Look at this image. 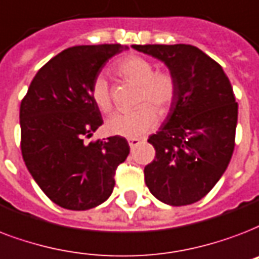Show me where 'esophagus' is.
<instances>
[{
    "mask_svg": "<svg viewBox=\"0 0 259 259\" xmlns=\"http://www.w3.org/2000/svg\"><path fill=\"white\" fill-rule=\"evenodd\" d=\"M140 143H141V140H140V138H130V140H129V147L133 149V148L137 147Z\"/></svg>",
    "mask_w": 259,
    "mask_h": 259,
    "instance_id": "obj_1",
    "label": "esophagus"
}]
</instances>
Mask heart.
I'll use <instances>...</instances> for the list:
<instances>
[{"instance_id": "obj_1", "label": "heart", "mask_w": 259, "mask_h": 259, "mask_svg": "<svg viewBox=\"0 0 259 259\" xmlns=\"http://www.w3.org/2000/svg\"><path fill=\"white\" fill-rule=\"evenodd\" d=\"M116 73L140 85L136 103L132 111L116 112L106 122V130L112 136L125 138L141 137L156 125L157 114L165 115L177 96V80L168 70L155 72V65L140 55H129L118 61ZM91 95L99 110L108 112L112 107L111 94L107 80L96 77L91 87Z\"/></svg>"}]
</instances>
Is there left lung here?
<instances>
[{"mask_svg": "<svg viewBox=\"0 0 259 259\" xmlns=\"http://www.w3.org/2000/svg\"><path fill=\"white\" fill-rule=\"evenodd\" d=\"M160 59L177 80L163 125L148 138L156 151L145 165L148 189L167 205L194 204L226 172L235 148L238 103L223 68L191 45H133Z\"/></svg>", "mask_w": 259, "mask_h": 259, "instance_id": "obj_1", "label": "left lung"}]
</instances>
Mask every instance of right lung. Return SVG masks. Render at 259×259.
I'll return each mask as SVG.
<instances>
[{"instance_id": "1", "label": "right lung", "mask_w": 259, "mask_h": 259, "mask_svg": "<svg viewBox=\"0 0 259 259\" xmlns=\"http://www.w3.org/2000/svg\"><path fill=\"white\" fill-rule=\"evenodd\" d=\"M121 45L76 46L51 58L20 104L21 153L43 193L70 210L95 208L111 195L115 169L126 160V138L84 144L103 123L91 87Z\"/></svg>"}]
</instances>
